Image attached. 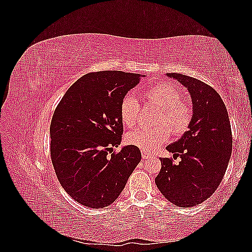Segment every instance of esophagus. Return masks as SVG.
<instances>
[{
  "label": "esophagus",
  "mask_w": 252,
  "mask_h": 252,
  "mask_svg": "<svg viewBox=\"0 0 252 252\" xmlns=\"http://www.w3.org/2000/svg\"><path fill=\"white\" fill-rule=\"evenodd\" d=\"M142 157H143V158H151V155H149L146 151H142Z\"/></svg>",
  "instance_id": "obj_1"
}]
</instances>
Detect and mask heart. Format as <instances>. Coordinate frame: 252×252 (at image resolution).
Wrapping results in <instances>:
<instances>
[{"mask_svg":"<svg viewBox=\"0 0 252 252\" xmlns=\"http://www.w3.org/2000/svg\"><path fill=\"white\" fill-rule=\"evenodd\" d=\"M144 97L149 105L159 108L155 128H138L126 134V143L144 151L157 150L173 135H182L191 123L192 112L190 106L181 100L180 90L169 83H158L144 90ZM141 111L140 103L131 94L123 96L120 104V118L127 128L133 127Z\"/></svg>","mask_w":252,"mask_h":252,"instance_id":"heart-1","label":"heart"}]
</instances>
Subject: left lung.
I'll list each match as a JSON object with an SVG mask.
<instances>
[{
  "label": "left lung",
  "instance_id": "left-lung-1",
  "mask_svg": "<svg viewBox=\"0 0 252 252\" xmlns=\"http://www.w3.org/2000/svg\"><path fill=\"white\" fill-rule=\"evenodd\" d=\"M166 77L187 88L192 119L189 130L166 147L181 161L159 158L162 168L156 184L169 202L188 208L207 200L222 181L232 151L231 126L226 106L212 87L181 73Z\"/></svg>",
  "mask_w": 252,
  "mask_h": 252
}]
</instances>
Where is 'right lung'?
Segmentation results:
<instances>
[{
  "mask_svg": "<svg viewBox=\"0 0 252 252\" xmlns=\"http://www.w3.org/2000/svg\"><path fill=\"white\" fill-rule=\"evenodd\" d=\"M144 74L117 70L88 73L66 91L50 124V154L60 184L73 200L88 208L116 201L141 161L138 147L119 154L123 134L122 98Z\"/></svg>",
  "mask_w": 252,
  "mask_h": 252,
  "instance_id": "add662e5",
  "label": "right lung"
}]
</instances>
